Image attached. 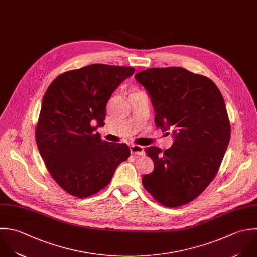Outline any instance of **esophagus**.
Segmentation results:
<instances>
[{"instance_id":"1","label":"esophagus","mask_w":257,"mask_h":257,"mask_svg":"<svg viewBox=\"0 0 257 257\" xmlns=\"http://www.w3.org/2000/svg\"><path fill=\"white\" fill-rule=\"evenodd\" d=\"M130 151L132 154H135V155H143L145 153L144 148L140 145H131Z\"/></svg>"}]
</instances>
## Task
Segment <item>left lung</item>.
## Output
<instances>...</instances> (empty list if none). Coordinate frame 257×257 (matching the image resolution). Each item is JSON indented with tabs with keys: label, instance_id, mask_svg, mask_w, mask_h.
I'll list each match as a JSON object with an SVG mask.
<instances>
[{
	"label": "left lung",
	"instance_id": "8db88e82",
	"mask_svg": "<svg viewBox=\"0 0 257 257\" xmlns=\"http://www.w3.org/2000/svg\"><path fill=\"white\" fill-rule=\"evenodd\" d=\"M135 80L151 99L156 126L174 137L164 152L145 149L154 170L142 184L160 204L182 206L205 190L224 157L231 130L224 99L209 78L181 67L146 69Z\"/></svg>",
	"mask_w": 257,
	"mask_h": 257
}]
</instances>
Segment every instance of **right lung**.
<instances>
[{
	"mask_svg": "<svg viewBox=\"0 0 257 257\" xmlns=\"http://www.w3.org/2000/svg\"><path fill=\"white\" fill-rule=\"evenodd\" d=\"M135 69L92 64L59 75L48 87L36 126V142L47 170L67 193L84 198L111 181L130 156L125 143L101 139L106 104Z\"/></svg>",
	"mask_w": 257,
	"mask_h": 257,
	"instance_id": "right-lung-1",
	"label": "right lung"
}]
</instances>
